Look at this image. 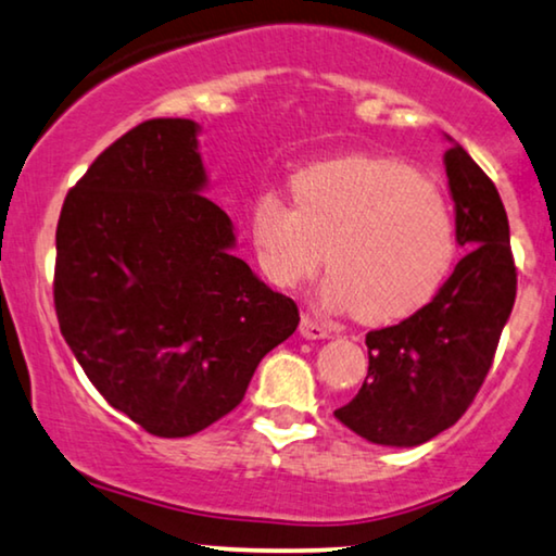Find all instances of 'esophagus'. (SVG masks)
Returning a JSON list of instances; mask_svg holds the SVG:
<instances>
[{
	"label": "esophagus",
	"mask_w": 556,
	"mask_h": 556,
	"mask_svg": "<svg viewBox=\"0 0 556 556\" xmlns=\"http://www.w3.org/2000/svg\"><path fill=\"white\" fill-rule=\"evenodd\" d=\"M300 334L307 340H325L330 338V330L323 323H317L312 315H302V323H300Z\"/></svg>",
	"instance_id": "1"
}]
</instances>
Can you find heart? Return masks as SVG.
<instances>
[{
	"label": "heart",
	"instance_id": "b5f03b06",
	"mask_svg": "<svg viewBox=\"0 0 556 556\" xmlns=\"http://www.w3.org/2000/svg\"><path fill=\"white\" fill-rule=\"evenodd\" d=\"M292 203L254 201L252 244L279 287L332 271L325 300L365 325H388L426 307L458 254L451 201L410 163L375 155L319 161L292 176Z\"/></svg>",
	"mask_w": 556,
	"mask_h": 556
}]
</instances>
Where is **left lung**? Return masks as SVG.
<instances>
[{"mask_svg":"<svg viewBox=\"0 0 556 556\" xmlns=\"http://www.w3.org/2000/svg\"><path fill=\"white\" fill-rule=\"evenodd\" d=\"M458 244L468 249L426 307L365 334L367 378L334 418L365 441L420 445L468 410L516 300L509 218L496 186L460 146L445 151Z\"/></svg>","mask_w":556,"mask_h":556,"instance_id":"obj_1","label":"left lung"}]
</instances>
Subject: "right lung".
<instances>
[{"label": "right lung", "mask_w": 556, "mask_h": 556, "mask_svg": "<svg viewBox=\"0 0 556 556\" xmlns=\"http://www.w3.org/2000/svg\"><path fill=\"white\" fill-rule=\"evenodd\" d=\"M199 125L130 128L67 191L54 312L98 393L159 438L193 435L244 401L260 359L300 325L231 254V218L199 193Z\"/></svg>", "instance_id": "right-lung-1"}]
</instances>
